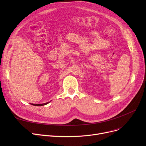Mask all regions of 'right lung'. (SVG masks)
Masks as SVG:
<instances>
[{"instance_id": "add662e5", "label": "right lung", "mask_w": 146, "mask_h": 146, "mask_svg": "<svg viewBox=\"0 0 146 146\" xmlns=\"http://www.w3.org/2000/svg\"><path fill=\"white\" fill-rule=\"evenodd\" d=\"M50 102H46V103H44V104H31V105H34V106H43V105H47V104H48V103H50Z\"/></svg>"}]
</instances>
